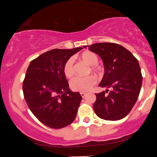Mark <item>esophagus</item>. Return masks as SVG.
<instances>
[{
  "mask_svg": "<svg viewBox=\"0 0 157 157\" xmlns=\"http://www.w3.org/2000/svg\"><path fill=\"white\" fill-rule=\"evenodd\" d=\"M81 96H82V98H84L85 96H86V93H83V92H81Z\"/></svg>",
  "mask_w": 157,
  "mask_h": 157,
  "instance_id": "esophagus-1",
  "label": "esophagus"
}]
</instances>
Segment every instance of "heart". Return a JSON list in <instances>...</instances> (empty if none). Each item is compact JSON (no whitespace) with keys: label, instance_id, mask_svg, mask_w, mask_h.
Returning a JSON list of instances; mask_svg holds the SVG:
<instances>
[{"label":"heart","instance_id":"1","mask_svg":"<svg viewBox=\"0 0 157 157\" xmlns=\"http://www.w3.org/2000/svg\"><path fill=\"white\" fill-rule=\"evenodd\" d=\"M81 59L91 65V70L95 73H98L100 67L97 64L98 57L93 52H84L81 56ZM63 71L67 78H70L74 73V59L69 58L63 65ZM96 79L93 76H87L84 77L76 76L70 81V87L73 91L78 92H87L91 90L96 84Z\"/></svg>","mask_w":157,"mask_h":157}]
</instances>
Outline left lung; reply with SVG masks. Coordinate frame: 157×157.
<instances>
[{
  "mask_svg": "<svg viewBox=\"0 0 157 157\" xmlns=\"http://www.w3.org/2000/svg\"><path fill=\"white\" fill-rule=\"evenodd\" d=\"M88 48L104 62L105 73L99 86L107 89L106 92L96 94L94 110L102 119H123L134 107L141 91L142 75L138 60L127 49L113 43H98Z\"/></svg>",
  "mask_w": 157,
  "mask_h": 157,
  "instance_id": "obj_1",
  "label": "left lung"
}]
</instances>
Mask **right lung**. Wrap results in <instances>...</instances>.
Wrapping results in <instances>:
<instances>
[{
	"instance_id": "right-lung-1",
	"label": "right lung",
	"mask_w": 157,
	"mask_h": 157,
	"mask_svg": "<svg viewBox=\"0 0 157 157\" xmlns=\"http://www.w3.org/2000/svg\"><path fill=\"white\" fill-rule=\"evenodd\" d=\"M83 48L53 49L31 61L23 82V96L33 115L48 127L59 129L74 121L82 96L68 89L65 62Z\"/></svg>"
}]
</instances>
